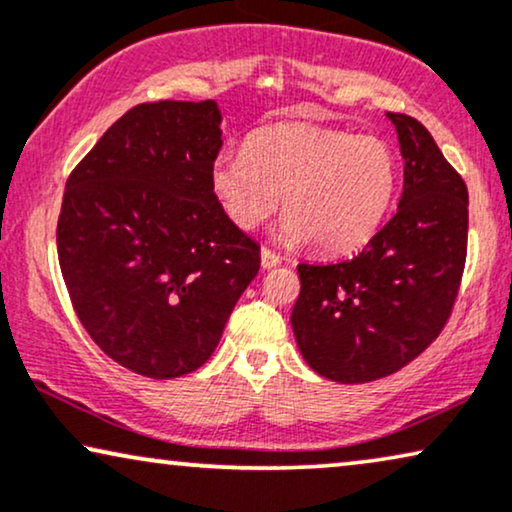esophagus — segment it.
Returning <instances> with one entry per match:
<instances>
[{"mask_svg":"<svg viewBox=\"0 0 512 512\" xmlns=\"http://www.w3.org/2000/svg\"><path fill=\"white\" fill-rule=\"evenodd\" d=\"M262 269H274V267H278V264H281V255H276L274 250H269V248H262Z\"/></svg>","mask_w":512,"mask_h":512,"instance_id":"34e87169","label":"esophagus"}]
</instances>
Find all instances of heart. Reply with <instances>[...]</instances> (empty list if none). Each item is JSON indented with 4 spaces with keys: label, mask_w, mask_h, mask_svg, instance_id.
I'll return each mask as SVG.
<instances>
[{
    "label": "heart",
    "mask_w": 512,
    "mask_h": 512,
    "mask_svg": "<svg viewBox=\"0 0 512 512\" xmlns=\"http://www.w3.org/2000/svg\"><path fill=\"white\" fill-rule=\"evenodd\" d=\"M210 189L238 229L262 227L281 203V238L349 255L377 236L398 189V159L377 135L313 124L250 133L215 156Z\"/></svg>",
    "instance_id": "obj_1"
}]
</instances>
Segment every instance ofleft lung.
Listing matches in <instances>:
<instances>
[{"label":"left lung","mask_w":512,"mask_h":512,"mask_svg":"<svg viewBox=\"0 0 512 512\" xmlns=\"http://www.w3.org/2000/svg\"><path fill=\"white\" fill-rule=\"evenodd\" d=\"M386 117L405 159L398 213L353 260L297 267V346L339 384L388 377L426 351L452 316L466 264V182L417 119Z\"/></svg>","instance_id":"8db88e82"}]
</instances>
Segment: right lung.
Returning a JSON list of instances; mask_svg holds the SVG:
<instances>
[{"label":"right lung","mask_w":512,"mask_h":512,"mask_svg":"<svg viewBox=\"0 0 512 512\" xmlns=\"http://www.w3.org/2000/svg\"><path fill=\"white\" fill-rule=\"evenodd\" d=\"M220 121L215 100L142 102L67 177L56 243L72 306L142 377L199 370L260 271V245L210 189Z\"/></svg>","instance_id":"obj_1"}]
</instances>
